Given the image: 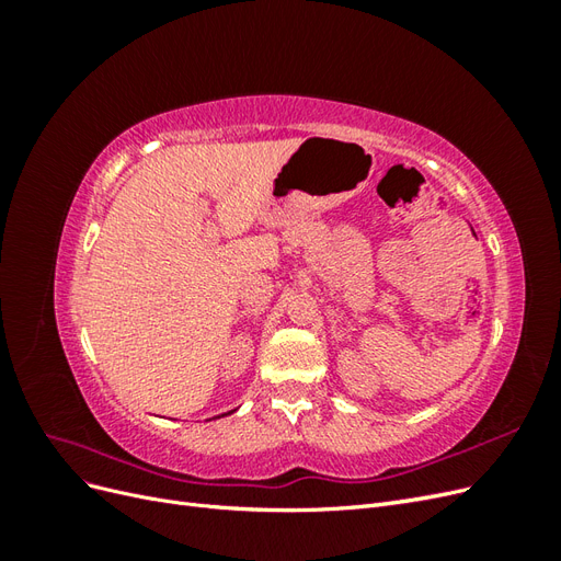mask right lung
Segmentation results:
<instances>
[{
	"instance_id": "add662e5",
	"label": "right lung",
	"mask_w": 561,
	"mask_h": 561,
	"mask_svg": "<svg viewBox=\"0 0 561 561\" xmlns=\"http://www.w3.org/2000/svg\"><path fill=\"white\" fill-rule=\"evenodd\" d=\"M227 414H233V410H231V412H227ZM227 414H219V416H227ZM219 416H215V419H219Z\"/></svg>"
}]
</instances>
